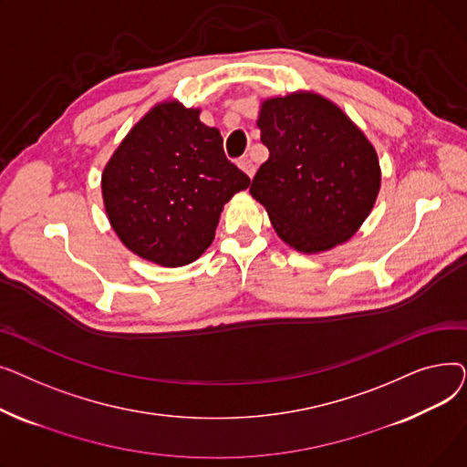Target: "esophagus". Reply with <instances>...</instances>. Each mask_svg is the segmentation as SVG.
<instances>
[{"label": "esophagus", "instance_id": "obj_1", "mask_svg": "<svg viewBox=\"0 0 467 467\" xmlns=\"http://www.w3.org/2000/svg\"><path fill=\"white\" fill-rule=\"evenodd\" d=\"M238 166H240V170H242L244 174H246L248 178H254V174H255V166H254V162H252L248 157H246V159H240Z\"/></svg>", "mask_w": 467, "mask_h": 467}]
</instances>
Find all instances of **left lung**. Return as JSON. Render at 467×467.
I'll return each instance as SVG.
<instances>
[{
    "instance_id": "8db88e82",
    "label": "left lung",
    "mask_w": 467,
    "mask_h": 467,
    "mask_svg": "<svg viewBox=\"0 0 467 467\" xmlns=\"http://www.w3.org/2000/svg\"><path fill=\"white\" fill-rule=\"evenodd\" d=\"M268 150L250 192L276 234L303 254L347 242L371 213L380 189L375 147L327 98L291 92L261 104Z\"/></svg>"
}]
</instances>
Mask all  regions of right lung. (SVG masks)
<instances>
[{
  "mask_svg": "<svg viewBox=\"0 0 467 467\" xmlns=\"http://www.w3.org/2000/svg\"><path fill=\"white\" fill-rule=\"evenodd\" d=\"M199 115L176 100L157 104L120 141L102 174L113 231L130 252L162 266L199 259L225 202L250 185L227 161L219 130Z\"/></svg>",
  "mask_w": 467,
  "mask_h": 467,
  "instance_id": "right-lung-1",
  "label": "right lung"
}]
</instances>
